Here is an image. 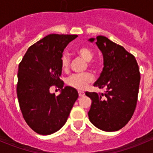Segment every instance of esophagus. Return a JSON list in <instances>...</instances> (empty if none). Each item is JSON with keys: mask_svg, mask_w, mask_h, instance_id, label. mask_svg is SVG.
<instances>
[{"mask_svg": "<svg viewBox=\"0 0 153 153\" xmlns=\"http://www.w3.org/2000/svg\"><path fill=\"white\" fill-rule=\"evenodd\" d=\"M78 93H79V97H83V96H84V92H83V91H78Z\"/></svg>", "mask_w": 153, "mask_h": 153, "instance_id": "esophagus-1", "label": "esophagus"}]
</instances>
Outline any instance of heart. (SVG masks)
<instances>
[{"label": "heart", "mask_w": 153, "mask_h": 153, "mask_svg": "<svg viewBox=\"0 0 153 153\" xmlns=\"http://www.w3.org/2000/svg\"><path fill=\"white\" fill-rule=\"evenodd\" d=\"M76 53L85 61L88 62L89 66L92 68L96 69L98 67L97 63L90 61L93 57V52L89 47H84V46L77 47L76 49ZM60 66H61L62 70L65 72H67L69 70L70 58L67 55L64 54L62 56L61 60H60ZM93 80H94V76L93 74L90 72H86L80 74H73L67 78V83L69 86L77 90H84Z\"/></svg>", "instance_id": "obj_1"}]
</instances>
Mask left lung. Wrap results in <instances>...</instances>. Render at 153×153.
Returning a JSON list of instances; mask_svg holds the SVG:
<instances>
[{
    "instance_id": "left-lung-1",
    "label": "left lung",
    "mask_w": 153,
    "mask_h": 153,
    "mask_svg": "<svg viewBox=\"0 0 153 153\" xmlns=\"http://www.w3.org/2000/svg\"><path fill=\"white\" fill-rule=\"evenodd\" d=\"M95 38L89 41L93 42ZM103 56V69L93 84L106 89L105 93L86 92L92 100L90 121L106 132L122 129L132 118L137 102L140 74L135 56L122 46L103 36L96 38Z\"/></svg>"
}]
</instances>
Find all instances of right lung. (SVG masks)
Wrapping results in <instances>:
<instances>
[{
    "label": "right lung",
    "instance_id": "1",
    "mask_svg": "<svg viewBox=\"0 0 153 153\" xmlns=\"http://www.w3.org/2000/svg\"><path fill=\"white\" fill-rule=\"evenodd\" d=\"M77 35L49 34L30 46L19 64L17 94L24 120L34 132L50 135L61 129L78 98L71 86L60 79V60L67 44ZM56 85L60 95L51 94Z\"/></svg>",
    "mask_w": 153,
    "mask_h": 153
}]
</instances>
